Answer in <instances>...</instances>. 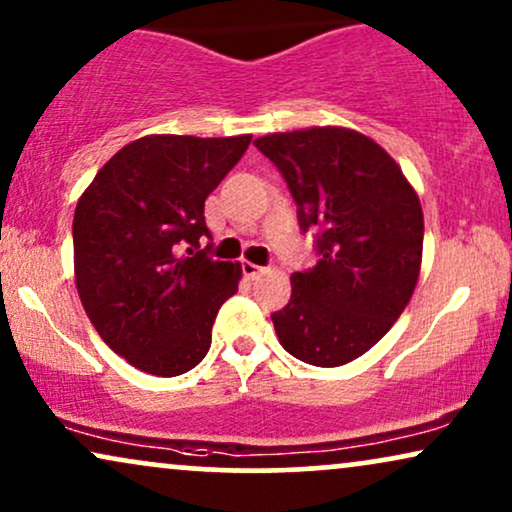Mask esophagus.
<instances>
[{"instance_id":"esophagus-1","label":"esophagus","mask_w":512,"mask_h":512,"mask_svg":"<svg viewBox=\"0 0 512 512\" xmlns=\"http://www.w3.org/2000/svg\"><path fill=\"white\" fill-rule=\"evenodd\" d=\"M241 269H243V276L250 278V281H255V278H260L264 271H267L264 267H260V264H252V262H243Z\"/></svg>"}]
</instances>
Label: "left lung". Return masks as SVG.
Listing matches in <instances>:
<instances>
[{"instance_id":"left-lung-1","label":"left lung","mask_w":512,"mask_h":512,"mask_svg":"<svg viewBox=\"0 0 512 512\" xmlns=\"http://www.w3.org/2000/svg\"><path fill=\"white\" fill-rule=\"evenodd\" d=\"M255 146L283 174L321 255L290 276V302L271 314L278 342L304 364H349L411 300L423 260L420 200L390 153L354 129L267 134Z\"/></svg>"}]
</instances>
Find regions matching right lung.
<instances>
[{"label": "right lung", "mask_w": 512, "mask_h": 512, "mask_svg": "<svg viewBox=\"0 0 512 512\" xmlns=\"http://www.w3.org/2000/svg\"><path fill=\"white\" fill-rule=\"evenodd\" d=\"M151 134L96 172L73 219L75 283L103 342L139 371L172 378L198 366L241 264L212 260L200 241L205 198L250 146Z\"/></svg>", "instance_id": "right-lung-1"}]
</instances>
